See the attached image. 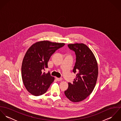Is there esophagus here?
Here are the masks:
<instances>
[{"label": "esophagus", "mask_w": 121, "mask_h": 121, "mask_svg": "<svg viewBox=\"0 0 121 121\" xmlns=\"http://www.w3.org/2000/svg\"><path fill=\"white\" fill-rule=\"evenodd\" d=\"M56 79L58 81H60L62 80V78H57V77H56Z\"/></svg>", "instance_id": "1"}]
</instances>
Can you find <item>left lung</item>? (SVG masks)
I'll list each match as a JSON object with an SVG mask.
<instances>
[{"label":"left lung","mask_w":121,"mask_h":121,"mask_svg":"<svg viewBox=\"0 0 121 121\" xmlns=\"http://www.w3.org/2000/svg\"><path fill=\"white\" fill-rule=\"evenodd\" d=\"M76 58L73 72L76 73L73 83H69L64 93L71 102L76 103L85 99L93 92L97 82L98 67L96 59L90 49L83 43L69 44Z\"/></svg>","instance_id":"1"}]
</instances>
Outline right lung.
I'll use <instances>...</instances> for the list:
<instances>
[{
	"instance_id": "right-lung-1",
	"label": "right lung",
	"mask_w": 121,
	"mask_h": 121,
	"mask_svg": "<svg viewBox=\"0 0 121 121\" xmlns=\"http://www.w3.org/2000/svg\"><path fill=\"white\" fill-rule=\"evenodd\" d=\"M64 45V43L43 40L36 42L27 50L23 60L21 74L24 85L31 94L39 96L45 94L54 81L49 72H43L48 68L52 54Z\"/></svg>"
}]
</instances>
